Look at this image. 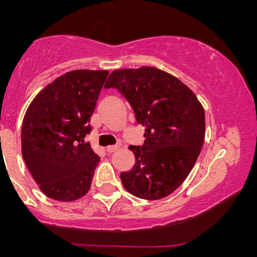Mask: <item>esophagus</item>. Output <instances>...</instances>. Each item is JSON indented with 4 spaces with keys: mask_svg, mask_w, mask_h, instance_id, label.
I'll return each instance as SVG.
<instances>
[{
    "mask_svg": "<svg viewBox=\"0 0 257 257\" xmlns=\"http://www.w3.org/2000/svg\"><path fill=\"white\" fill-rule=\"evenodd\" d=\"M118 147H119V145H110V146L106 147V151H107L108 153H112V152L116 151V150L118 149Z\"/></svg>",
    "mask_w": 257,
    "mask_h": 257,
    "instance_id": "1",
    "label": "esophagus"
}]
</instances>
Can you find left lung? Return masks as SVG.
<instances>
[{
    "mask_svg": "<svg viewBox=\"0 0 257 257\" xmlns=\"http://www.w3.org/2000/svg\"><path fill=\"white\" fill-rule=\"evenodd\" d=\"M117 88L146 128L145 143L131 146L135 164L120 173L124 188L141 199L172 194L191 173L205 138V113L196 94L153 66L114 70L105 88Z\"/></svg>",
    "mask_w": 257,
    "mask_h": 257,
    "instance_id": "obj_1",
    "label": "left lung"
}]
</instances>
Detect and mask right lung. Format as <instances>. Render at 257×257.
<instances>
[{"label": "right lung", "mask_w": 257, "mask_h": 257, "mask_svg": "<svg viewBox=\"0 0 257 257\" xmlns=\"http://www.w3.org/2000/svg\"><path fill=\"white\" fill-rule=\"evenodd\" d=\"M107 70H73L35 96L23 119L22 155L49 198L73 202L87 194L100 157L85 135Z\"/></svg>", "instance_id": "1"}]
</instances>
